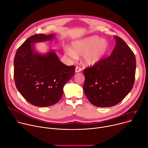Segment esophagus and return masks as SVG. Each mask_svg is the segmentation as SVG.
Returning a JSON list of instances; mask_svg holds the SVG:
<instances>
[{
    "instance_id": "obj_1",
    "label": "esophagus",
    "mask_w": 148,
    "mask_h": 148,
    "mask_svg": "<svg viewBox=\"0 0 148 148\" xmlns=\"http://www.w3.org/2000/svg\"><path fill=\"white\" fill-rule=\"evenodd\" d=\"M82 71V69L79 68L78 66H76L75 67V73H79V72H81Z\"/></svg>"
}]
</instances>
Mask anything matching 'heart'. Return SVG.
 <instances>
[{
  "instance_id": "obj_1",
  "label": "heart",
  "mask_w": 148,
  "mask_h": 148,
  "mask_svg": "<svg viewBox=\"0 0 148 148\" xmlns=\"http://www.w3.org/2000/svg\"><path fill=\"white\" fill-rule=\"evenodd\" d=\"M71 47L64 48L66 55L73 60L83 56V64L86 66H92L106 57L110 50V44L107 39L91 36L72 42Z\"/></svg>"
}]
</instances>
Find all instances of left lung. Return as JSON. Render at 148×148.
<instances>
[{"label": "left lung", "instance_id": "obj_1", "mask_svg": "<svg viewBox=\"0 0 148 148\" xmlns=\"http://www.w3.org/2000/svg\"><path fill=\"white\" fill-rule=\"evenodd\" d=\"M116 46L110 56L84 70V93L100 107L113 106L130 92L135 82L136 58L123 40L114 36Z\"/></svg>", "mask_w": 148, "mask_h": 148}]
</instances>
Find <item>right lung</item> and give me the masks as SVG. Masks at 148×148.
Here are the masks:
<instances>
[{
    "label": "right lung",
    "mask_w": 148,
    "mask_h": 148,
    "mask_svg": "<svg viewBox=\"0 0 148 148\" xmlns=\"http://www.w3.org/2000/svg\"><path fill=\"white\" fill-rule=\"evenodd\" d=\"M53 34H35L18 49L14 58V79L21 95L37 107H48L57 103L63 95L64 85L75 73V66H67L53 49L41 53L35 44L54 38Z\"/></svg>",
    "instance_id": "add662e5"
}]
</instances>
